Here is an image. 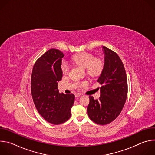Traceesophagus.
Returning a JSON list of instances; mask_svg holds the SVG:
<instances>
[{"label":"esophagus","mask_w":155,"mask_h":155,"mask_svg":"<svg viewBox=\"0 0 155 155\" xmlns=\"http://www.w3.org/2000/svg\"><path fill=\"white\" fill-rule=\"evenodd\" d=\"M82 94H80V93H77L76 94H75V97H77V98H78V97H80L81 96Z\"/></svg>","instance_id":"1"}]
</instances>
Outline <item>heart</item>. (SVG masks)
<instances>
[{
    "instance_id": "obj_1",
    "label": "heart",
    "mask_w": 155,
    "mask_h": 155,
    "mask_svg": "<svg viewBox=\"0 0 155 155\" xmlns=\"http://www.w3.org/2000/svg\"><path fill=\"white\" fill-rule=\"evenodd\" d=\"M74 63L81 66L86 69L87 74L91 77H96L102 72L103 65L99 59H94V57L89 53H81L72 57ZM61 71L63 74H67L69 71V65L65 61H63L61 65Z\"/></svg>"
}]
</instances>
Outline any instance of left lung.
<instances>
[{"instance_id":"8db88e82","label":"left lung","mask_w":155,"mask_h":155,"mask_svg":"<svg viewBox=\"0 0 155 155\" xmlns=\"http://www.w3.org/2000/svg\"><path fill=\"white\" fill-rule=\"evenodd\" d=\"M104 65L97 80L101 84V96L94 99L90 96L87 111L90 118L101 125L114 121L120 114L127 94V81L124 65L114 51L102 47Z\"/></svg>"}]
</instances>
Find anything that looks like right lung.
<instances>
[{
	"instance_id": "obj_1",
	"label": "right lung",
	"mask_w": 155,
	"mask_h": 155,
	"mask_svg": "<svg viewBox=\"0 0 155 155\" xmlns=\"http://www.w3.org/2000/svg\"><path fill=\"white\" fill-rule=\"evenodd\" d=\"M64 54L50 49L41 56L33 67L31 89L34 103L40 115L53 124H62L71 116L73 94L59 93L58 82L62 79L61 65Z\"/></svg>"
}]
</instances>
